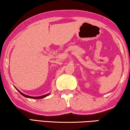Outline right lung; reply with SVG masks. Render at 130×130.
<instances>
[{
    "instance_id": "1",
    "label": "right lung",
    "mask_w": 130,
    "mask_h": 130,
    "mask_svg": "<svg viewBox=\"0 0 130 130\" xmlns=\"http://www.w3.org/2000/svg\"><path fill=\"white\" fill-rule=\"evenodd\" d=\"M15 88H16V87H15ZM16 89H17V88H16ZM17 90H18L19 92H20V93L22 95H23L24 97H27V98H29V99H43V98L46 97V96H47V95H48L50 94H46V95H42V96H39V97H31V96H29V95H27L24 94H23V93H21V92H20L19 90H18V89H17Z\"/></svg>"
}]
</instances>
